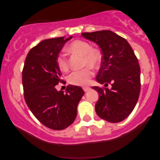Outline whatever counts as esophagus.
Segmentation results:
<instances>
[{
    "label": "esophagus",
    "mask_w": 160,
    "mask_h": 160,
    "mask_svg": "<svg viewBox=\"0 0 160 160\" xmlns=\"http://www.w3.org/2000/svg\"><path fill=\"white\" fill-rule=\"evenodd\" d=\"M82 89H83L84 92H88V91L89 90V89H90V88H89V87H83V88H82Z\"/></svg>",
    "instance_id": "1"
}]
</instances>
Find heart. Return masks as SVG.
Listing matches in <instances>:
<instances>
[{
	"instance_id": "b5f03b06",
	"label": "heart",
	"mask_w": 160,
	"mask_h": 160,
	"mask_svg": "<svg viewBox=\"0 0 160 160\" xmlns=\"http://www.w3.org/2000/svg\"><path fill=\"white\" fill-rule=\"evenodd\" d=\"M69 52L75 53L82 56V66L98 67L102 60V56L97 49H92L91 45L84 40H74L68 47ZM56 63L60 71L66 72L68 70V63L67 58L64 55H59L56 58ZM92 76V71L89 68L76 71L71 73L68 77V82L75 86H86L90 81Z\"/></svg>"
}]
</instances>
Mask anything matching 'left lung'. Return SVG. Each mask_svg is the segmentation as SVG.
<instances>
[{
    "label": "left lung",
    "mask_w": 160,
    "mask_h": 160,
    "mask_svg": "<svg viewBox=\"0 0 160 160\" xmlns=\"http://www.w3.org/2000/svg\"><path fill=\"white\" fill-rule=\"evenodd\" d=\"M86 39L100 47L102 62L96 81L111 89L92 86L99 93L95 111L100 118L119 122L128 117L136 105L141 89V69L137 57L126 39L111 31L82 33Z\"/></svg>",
    "instance_id": "left-lung-1"
}]
</instances>
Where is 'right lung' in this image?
Listing matches in <instances>:
<instances>
[{
    "label": "right lung",
    "mask_w": 160,
    "mask_h": 160,
    "mask_svg": "<svg viewBox=\"0 0 160 160\" xmlns=\"http://www.w3.org/2000/svg\"><path fill=\"white\" fill-rule=\"evenodd\" d=\"M71 38L62 37L40 42L28 53L24 65L25 102L34 117L51 129H65L74 122L78 105L84 95L78 86L68 85L65 93L56 89V85L62 81L56 58Z\"/></svg>",
    "instance_id": "right-lung-1"
}]
</instances>
